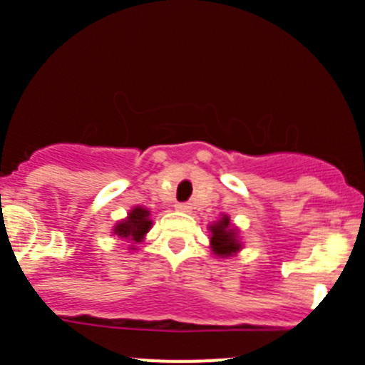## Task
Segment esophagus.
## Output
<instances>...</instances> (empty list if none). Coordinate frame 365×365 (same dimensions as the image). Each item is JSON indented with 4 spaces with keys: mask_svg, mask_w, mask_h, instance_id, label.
<instances>
[{
    "mask_svg": "<svg viewBox=\"0 0 365 365\" xmlns=\"http://www.w3.org/2000/svg\"><path fill=\"white\" fill-rule=\"evenodd\" d=\"M175 207H176V210H180V212H190L189 203H176Z\"/></svg>",
    "mask_w": 365,
    "mask_h": 365,
    "instance_id": "obj_1",
    "label": "esophagus"
}]
</instances>
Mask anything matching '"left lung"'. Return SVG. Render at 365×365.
Instances as JSON below:
<instances>
[{
	"label": "left lung",
	"mask_w": 365,
	"mask_h": 365,
	"mask_svg": "<svg viewBox=\"0 0 365 365\" xmlns=\"http://www.w3.org/2000/svg\"><path fill=\"white\" fill-rule=\"evenodd\" d=\"M210 247L217 257H232L242 247L237 228L230 225L228 215H222L217 222L210 225Z\"/></svg>",
	"instance_id": "1"
}]
</instances>
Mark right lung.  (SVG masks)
Wrapping results in <instances>:
<instances>
[{
  "label": "right lung",
  "mask_w": 365,
  "mask_h": 365,
  "mask_svg": "<svg viewBox=\"0 0 365 365\" xmlns=\"http://www.w3.org/2000/svg\"><path fill=\"white\" fill-rule=\"evenodd\" d=\"M151 225H153V221L150 219V210L144 207H135L130 210L128 217L115 225L114 235L132 240V242H143L146 233L150 232Z\"/></svg>",
  "instance_id": "1"
}]
</instances>
